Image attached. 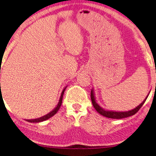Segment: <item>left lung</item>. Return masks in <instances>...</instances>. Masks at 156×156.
<instances>
[{
    "label": "left lung",
    "instance_id": "left-lung-1",
    "mask_svg": "<svg viewBox=\"0 0 156 156\" xmlns=\"http://www.w3.org/2000/svg\"><path fill=\"white\" fill-rule=\"evenodd\" d=\"M148 95L149 94H148V96H147L146 99L144 100V101H143L142 103L140 104V105H138L137 107L133 108V109L128 111V112H114V111L105 110L104 108H101V106H100L99 104L97 103V101H96L94 89H91V101H92V104H93L94 107L95 109L97 110V112L99 113V114L102 115V116L107 117V118L116 119L126 118V117L133 116V115L136 114V113L139 111L140 108H141V106L144 105V104L145 103V101H146L147 98H148Z\"/></svg>",
    "mask_w": 156,
    "mask_h": 156
}]
</instances>
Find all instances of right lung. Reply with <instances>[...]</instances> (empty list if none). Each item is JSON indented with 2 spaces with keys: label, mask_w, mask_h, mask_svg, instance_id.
<instances>
[{
  "label": "right lung",
  "mask_w": 156,
  "mask_h": 156,
  "mask_svg": "<svg viewBox=\"0 0 156 156\" xmlns=\"http://www.w3.org/2000/svg\"><path fill=\"white\" fill-rule=\"evenodd\" d=\"M66 88H67V87H66L65 88L63 89L62 91V94H61L60 98H59L58 104H57V105L56 107H55L54 109L52 111V112H50V113H48V114H46L45 116H43L40 117V118H37V119H29V120H28V119H27L26 121H28V122H30V123H39V122H42V121L48 120V119L51 118V117L54 116L55 114H57V112H58V110L59 109V108H60V106L62 105V98H63L64 92H65Z\"/></svg>",
  "instance_id": "right-lung-1"
}]
</instances>
